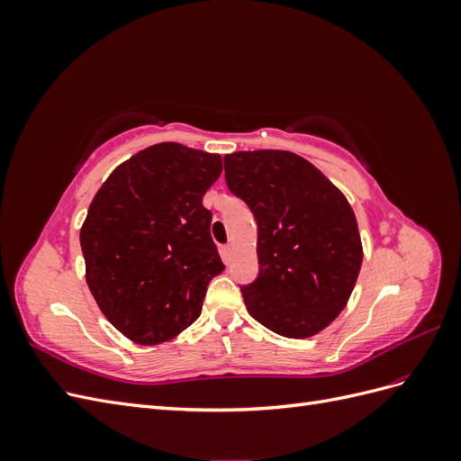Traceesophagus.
<instances>
[{
  "instance_id": "1",
  "label": "esophagus",
  "mask_w": 461,
  "mask_h": 461,
  "mask_svg": "<svg viewBox=\"0 0 461 461\" xmlns=\"http://www.w3.org/2000/svg\"><path fill=\"white\" fill-rule=\"evenodd\" d=\"M221 254H222V259H225V263H230L232 261V244L222 246Z\"/></svg>"
}]
</instances>
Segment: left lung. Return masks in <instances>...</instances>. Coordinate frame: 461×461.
I'll return each mask as SVG.
<instances>
[{
	"mask_svg": "<svg viewBox=\"0 0 461 461\" xmlns=\"http://www.w3.org/2000/svg\"><path fill=\"white\" fill-rule=\"evenodd\" d=\"M225 180L258 222L259 273L240 286L249 315L288 339L323 330L344 310L364 259L344 194L281 149L225 156Z\"/></svg>",
	"mask_w": 461,
	"mask_h": 461,
	"instance_id": "left-lung-1",
	"label": "left lung"
}]
</instances>
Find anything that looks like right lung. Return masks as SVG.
I'll list each match as a JSON object with an SVG mask.
<instances>
[{
    "label": "right lung",
    "instance_id": "1",
    "mask_svg": "<svg viewBox=\"0 0 461 461\" xmlns=\"http://www.w3.org/2000/svg\"><path fill=\"white\" fill-rule=\"evenodd\" d=\"M221 156L163 142L138 151L94 196L80 248L102 313L138 344H161L202 313L222 265L203 194Z\"/></svg>",
    "mask_w": 461,
    "mask_h": 461
}]
</instances>
